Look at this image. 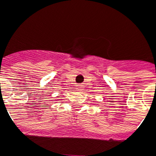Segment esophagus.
Wrapping results in <instances>:
<instances>
[{"label": "esophagus", "mask_w": 156, "mask_h": 156, "mask_svg": "<svg viewBox=\"0 0 156 156\" xmlns=\"http://www.w3.org/2000/svg\"><path fill=\"white\" fill-rule=\"evenodd\" d=\"M76 89H77V91H81V90H82V87H81V85L78 86Z\"/></svg>", "instance_id": "obj_1"}]
</instances>
